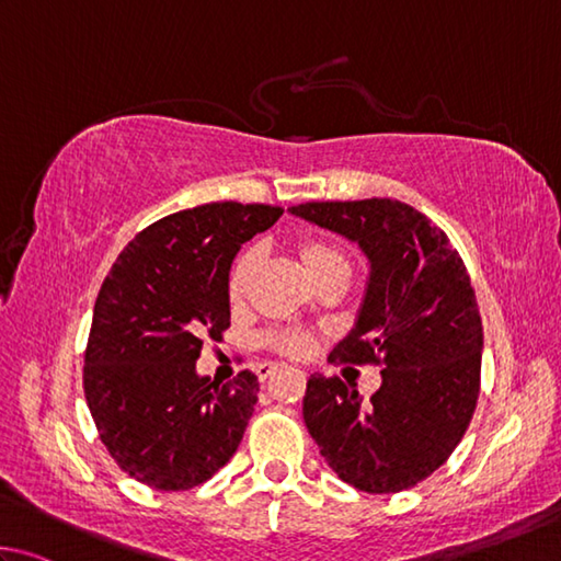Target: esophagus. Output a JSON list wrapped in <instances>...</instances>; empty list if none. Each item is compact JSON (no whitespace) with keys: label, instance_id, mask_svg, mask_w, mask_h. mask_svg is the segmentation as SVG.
<instances>
[{"label":"esophagus","instance_id":"obj_1","mask_svg":"<svg viewBox=\"0 0 561 561\" xmlns=\"http://www.w3.org/2000/svg\"><path fill=\"white\" fill-rule=\"evenodd\" d=\"M275 369H278V365H273V362H265V365H261V367H259L261 381H265L271 375H275Z\"/></svg>","mask_w":561,"mask_h":561}]
</instances>
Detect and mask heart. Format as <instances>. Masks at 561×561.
<instances>
[{"label":"heart","instance_id":"1","mask_svg":"<svg viewBox=\"0 0 561 561\" xmlns=\"http://www.w3.org/2000/svg\"><path fill=\"white\" fill-rule=\"evenodd\" d=\"M296 253L302 263V268L310 275L312 280L325 278L332 271H350V261L342 249H337L335 243H330L325 239H300L296 245ZM261 263V251L251 245V249H243L229 268V278H226V296L233 302H241L249 293L251 278L255 268ZM265 347H271L273 352L286 357H302L310 350V335L302 330H271L265 332Z\"/></svg>","mask_w":561,"mask_h":561}]
</instances>
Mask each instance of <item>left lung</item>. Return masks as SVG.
<instances>
[{
	"label": "left lung",
	"instance_id": "1",
	"mask_svg": "<svg viewBox=\"0 0 561 561\" xmlns=\"http://www.w3.org/2000/svg\"><path fill=\"white\" fill-rule=\"evenodd\" d=\"M290 214L365 251V302L330 362L381 367L369 401L340 377L312 375L310 436L357 490L414 488L454 454L478 404L483 322L466 263L428 216L397 199L306 202Z\"/></svg>",
	"mask_w": 561,
	"mask_h": 561
}]
</instances>
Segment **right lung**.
Here are the masks:
<instances>
[{
  "mask_svg": "<svg viewBox=\"0 0 561 561\" xmlns=\"http://www.w3.org/2000/svg\"><path fill=\"white\" fill-rule=\"evenodd\" d=\"M271 204L214 202L164 216L117 255L95 298L83 391L107 454L154 490H190L229 463L259 401L243 369L196 375L231 325L226 278L241 243L280 219Z\"/></svg>",
  "mask_w": 561,
  "mask_h": 561,
  "instance_id": "add662e5",
  "label": "right lung"
}]
</instances>
